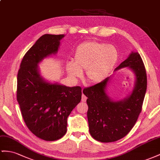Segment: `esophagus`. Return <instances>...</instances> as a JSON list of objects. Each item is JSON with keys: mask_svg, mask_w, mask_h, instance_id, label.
Returning <instances> with one entry per match:
<instances>
[{"mask_svg": "<svg viewBox=\"0 0 160 160\" xmlns=\"http://www.w3.org/2000/svg\"><path fill=\"white\" fill-rule=\"evenodd\" d=\"M87 97H86L84 95H82V102H85L86 101H87Z\"/></svg>", "mask_w": 160, "mask_h": 160, "instance_id": "1", "label": "esophagus"}]
</instances>
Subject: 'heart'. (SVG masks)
<instances>
[{"label":"heart","mask_w":160,"mask_h":160,"mask_svg":"<svg viewBox=\"0 0 160 160\" xmlns=\"http://www.w3.org/2000/svg\"><path fill=\"white\" fill-rule=\"evenodd\" d=\"M118 60L117 48L112 44L91 41L79 44L73 53V61H68L65 69L72 78L81 77L86 71L88 82L99 83L112 73Z\"/></svg>","instance_id":"1"}]
</instances>
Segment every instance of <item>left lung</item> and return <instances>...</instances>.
<instances>
[{
	"mask_svg": "<svg viewBox=\"0 0 160 160\" xmlns=\"http://www.w3.org/2000/svg\"><path fill=\"white\" fill-rule=\"evenodd\" d=\"M124 68L134 73V83L132 91L123 99L115 100L108 95V87L113 75L83 90L88 97L89 132L100 142H114L124 137L133 128L141 112L147 90V75L138 52H131L114 72Z\"/></svg>",
	"mask_w": 160,
	"mask_h": 160,
	"instance_id": "8db88e82",
	"label": "left lung"
}]
</instances>
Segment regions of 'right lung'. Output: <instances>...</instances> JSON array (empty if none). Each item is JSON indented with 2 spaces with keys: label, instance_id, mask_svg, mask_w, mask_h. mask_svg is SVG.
Masks as SVG:
<instances>
[{
  "label": "right lung",
  "instance_id": "add662e5",
  "mask_svg": "<svg viewBox=\"0 0 160 160\" xmlns=\"http://www.w3.org/2000/svg\"><path fill=\"white\" fill-rule=\"evenodd\" d=\"M64 34H44L24 55L18 74L17 100L23 120L36 137L44 141L61 138L68 118L82 97L80 87L51 82L41 76L38 65L56 55Z\"/></svg>",
  "mask_w": 160,
  "mask_h": 160
}]
</instances>
